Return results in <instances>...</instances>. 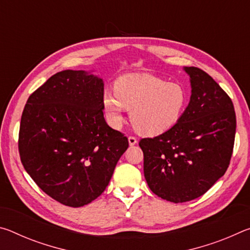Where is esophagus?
Here are the masks:
<instances>
[{"mask_svg":"<svg viewBox=\"0 0 250 250\" xmlns=\"http://www.w3.org/2000/svg\"><path fill=\"white\" fill-rule=\"evenodd\" d=\"M128 140H129V145H130L131 146H135V145H137V143H138L137 138H134V137H129Z\"/></svg>","mask_w":250,"mask_h":250,"instance_id":"34e87169","label":"esophagus"}]
</instances>
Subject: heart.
<instances>
[{"label": "heart", "mask_w": 250, "mask_h": 250, "mask_svg": "<svg viewBox=\"0 0 250 250\" xmlns=\"http://www.w3.org/2000/svg\"><path fill=\"white\" fill-rule=\"evenodd\" d=\"M188 104L183 84L167 83L147 73H130L115 83V94L105 91L103 107L109 125L120 128L125 111L139 133L155 137L172 129L181 120Z\"/></svg>", "instance_id": "b5f03b06"}]
</instances>
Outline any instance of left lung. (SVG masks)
Returning <instances> with one entry per match:
<instances>
[{
  "instance_id": "1",
  "label": "left lung",
  "mask_w": 250,
  "mask_h": 250,
  "mask_svg": "<svg viewBox=\"0 0 250 250\" xmlns=\"http://www.w3.org/2000/svg\"><path fill=\"white\" fill-rule=\"evenodd\" d=\"M191 98L181 120L167 132L141 139L143 171L155 195L173 203L202 196L225 174L236 132L234 104L197 67H184Z\"/></svg>"
}]
</instances>
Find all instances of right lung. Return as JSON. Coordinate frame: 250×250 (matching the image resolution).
Segmentation results:
<instances>
[{"label": "right lung", "instance_id": "add662e5", "mask_svg": "<svg viewBox=\"0 0 250 250\" xmlns=\"http://www.w3.org/2000/svg\"><path fill=\"white\" fill-rule=\"evenodd\" d=\"M104 80L62 70L29 96L21 119L19 151L41 189L66 206L91 203L107 188L126 137L104 118Z\"/></svg>", "mask_w": 250, "mask_h": 250}]
</instances>
